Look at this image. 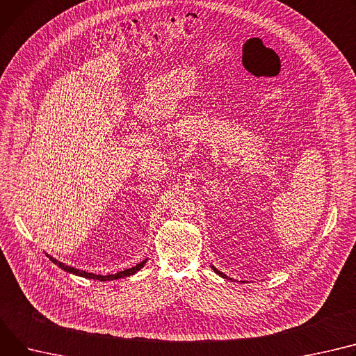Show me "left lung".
Instances as JSON below:
<instances>
[{
  "label": "left lung",
  "mask_w": 356,
  "mask_h": 356,
  "mask_svg": "<svg viewBox=\"0 0 356 356\" xmlns=\"http://www.w3.org/2000/svg\"><path fill=\"white\" fill-rule=\"evenodd\" d=\"M211 269H213V270H215V273H218V275H219V276H222V277H225V279H227V280H232V279H230V277H227V276H226V275H225V273H223V272H220V270H218V269H216V268H215V266H211Z\"/></svg>",
  "instance_id": "left-lung-1"
}]
</instances>
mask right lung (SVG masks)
<instances>
[{"label":"right lung","mask_w":356,"mask_h":356,"mask_svg":"<svg viewBox=\"0 0 356 356\" xmlns=\"http://www.w3.org/2000/svg\"><path fill=\"white\" fill-rule=\"evenodd\" d=\"M47 257H49V259L51 260V262H53L54 265H57L60 269H63V270H65V272H68V273H73V275H77V276H81V277H87V279H96V280H100V282L114 280V279H120V277L131 276V275L137 273L141 268H143V266L146 265V262H147V259H145L143 262L137 264L136 266H133V268H130V269H124V270L117 272V273H114V275H106V276H103V275H94V273H88V272H86V270H80V269H76V268H71V266H68V265L60 262V260H57L56 257H53V256H50V254H47Z\"/></svg>","instance_id":"1"}]
</instances>
